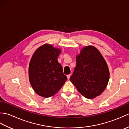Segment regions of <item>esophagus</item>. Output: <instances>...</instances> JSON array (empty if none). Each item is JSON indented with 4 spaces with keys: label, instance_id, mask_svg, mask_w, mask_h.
<instances>
[{
    "label": "esophagus",
    "instance_id": "obj_1",
    "mask_svg": "<svg viewBox=\"0 0 129 129\" xmlns=\"http://www.w3.org/2000/svg\"><path fill=\"white\" fill-rule=\"evenodd\" d=\"M67 78H68V80H69V79H70V74L68 75H67Z\"/></svg>",
    "mask_w": 129,
    "mask_h": 129
}]
</instances>
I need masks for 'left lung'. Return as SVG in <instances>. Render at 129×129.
Wrapping results in <instances>:
<instances>
[{"label":"left lung","mask_w":129,"mask_h":129,"mask_svg":"<svg viewBox=\"0 0 129 129\" xmlns=\"http://www.w3.org/2000/svg\"><path fill=\"white\" fill-rule=\"evenodd\" d=\"M76 61L70 81L87 99H92L101 95L108 85L110 73L100 52L94 46H86L76 55Z\"/></svg>","instance_id":"8db88e82"}]
</instances>
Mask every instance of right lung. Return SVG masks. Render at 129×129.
Instances as JSON below:
<instances>
[{
  "mask_svg": "<svg viewBox=\"0 0 129 129\" xmlns=\"http://www.w3.org/2000/svg\"><path fill=\"white\" fill-rule=\"evenodd\" d=\"M61 52L59 48L45 44L33 55L29 65V79L34 91L40 96L54 95L67 80L57 61Z\"/></svg>",
  "mask_w": 129,
  "mask_h": 129,
  "instance_id": "add662e5",
  "label": "right lung"
}]
</instances>
